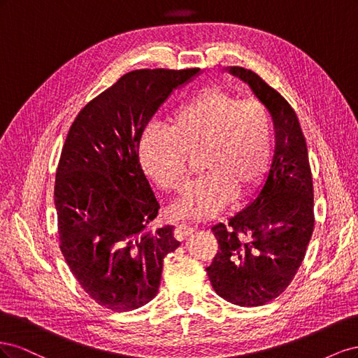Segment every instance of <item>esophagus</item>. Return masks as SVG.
Masks as SVG:
<instances>
[{
	"label": "esophagus",
	"mask_w": 358,
	"mask_h": 358,
	"mask_svg": "<svg viewBox=\"0 0 358 358\" xmlns=\"http://www.w3.org/2000/svg\"><path fill=\"white\" fill-rule=\"evenodd\" d=\"M194 231H196V229H192L191 225H187V224H179V225H176V229H175V234H176V237L178 239H185V237H188V236H191Z\"/></svg>",
	"instance_id": "esophagus-1"
}]
</instances>
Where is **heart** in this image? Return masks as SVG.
<instances>
[{"instance_id": "heart-1", "label": "heart", "mask_w": 358, "mask_h": 358, "mask_svg": "<svg viewBox=\"0 0 358 358\" xmlns=\"http://www.w3.org/2000/svg\"><path fill=\"white\" fill-rule=\"evenodd\" d=\"M169 122V128L148 125L140 137L138 158L146 176L162 189H175L185 176L188 157L200 152V170L206 173L171 204L176 218L209 220L236 191L248 194L263 180L272 157V121L259 103L241 101L210 86L182 101Z\"/></svg>"}]
</instances>
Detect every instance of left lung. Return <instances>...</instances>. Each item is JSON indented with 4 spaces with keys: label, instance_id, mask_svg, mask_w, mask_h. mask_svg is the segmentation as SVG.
<instances>
[{
    "label": "left lung",
    "instance_id": "obj_1",
    "mask_svg": "<svg viewBox=\"0 0 358 358\" xmlns=\"http://www.w3.org/2000/svg\"><path fill=\"white\" fill-rule=\"evenodd\" d=\"M227 71L272 116L275 150L257 197L227 225L212 227L218 252L206 272L216 294L252 308L276 299L301 266L313 231V187L306 138L288 101L251 70Z\"/></svg>",
    "mask_w": 358,
    "mask_h": 358
}]
</instances>
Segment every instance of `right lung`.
Listing matches in <instances>:
<instances>
[{
    "label": "right lung",
    "instance_id": "right-lung-1",
    "mask_svg": "<svg viewBox=\"0 0 358 358\" xmlns=\"http://www.w3.org/2000/svg\"><path fill=\"white\" fill-rule=\"evenodd\" d=\"M199 73H127L70 127L55 179L59 248L80 287L107 309L127 312L152 300L164 257L180 245L171 225L145 230L159 203L140 166L138 145L173 90Z\"/></svg>",
    "mask_w": 358,
    "mask_h": 358
}]
</instances>
